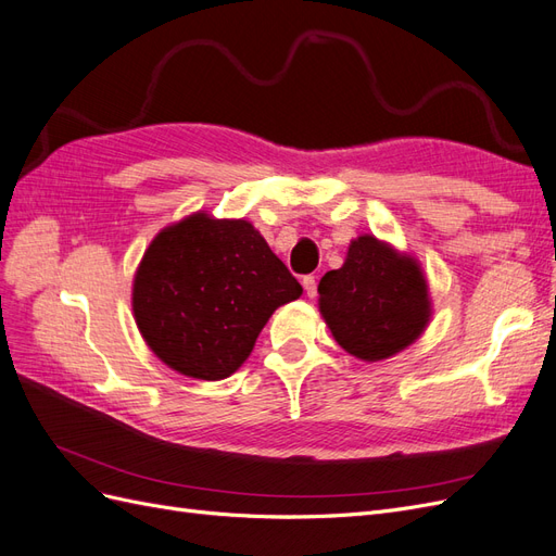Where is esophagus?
I'll use <instances>...</instances> for the list:
<instances>
[{"instance_id":"obj_1","label":"esophagus","mask_w":556,"mask_h":556,"mask_svg":"<svg viewBox=\"0 0 556 556\" xmlns=\"http://www.w3.org/2000/svg\"><path fill=\"white\" fill-rule=\"evenodd\" d=\"M302 286H304V293H307L309 298L316 295V277L314 275L302 277Z\"/></svg>"}]
</instances>
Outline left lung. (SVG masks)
Returning <instances> with one entry per match:
<instances>
[{
	"label": "left lung",
	"instance_id": "8db88e82",
	"mask_svg": "<svg viewBox=\"0 0 556 556\" xmlns=\"http://www.w3.org/2000/svg\"><path fill=\"white\" fill-rule=\"evenodd\" d=\"M318 309L339 346L376 363L416 342L432 316V300L414 256L361 236L349 244L344 265L320 279Z\"/></svg>",
	"mask_w": 556,
	"mask_h": 556
}]
</instances>
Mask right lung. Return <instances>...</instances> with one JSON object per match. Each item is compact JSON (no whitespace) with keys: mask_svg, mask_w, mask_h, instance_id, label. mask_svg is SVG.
<instances>
[{"mask_svg":"<svg viewBox=\"0 0 556 556\" xmlns=\"http://www.w3.org/2000/svg\"><path fill=\"white\" fill-rule=\"evenodd\" d=\"M300 295L252 224L195 212L156 232L136 270L131 307L161 363L219 381L247 361L275 309Z\"/></svg>","mask_w":556,"mask_h":556,"instance_id":"obj_1","label":"right lung"}]
</instances>
